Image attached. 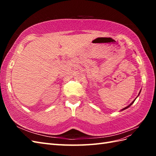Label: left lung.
<instances>
[{"mask_svg":"<svg viewBox=\"0 0 156 156\" xmlns=\"http://www.w3.org/2000/svg\"><path fill=\"white\" fill-rule=\"evenodd\" d=\"M140 92H141V90H140V93H139V94H138V96H137V97H136V98L139 97V95H140ZM136 98H135V100H133V102H131V104H129L128 106H127V107H125V108H122L121 109V111H124V110H125V109H127V108H128L129 107H131V106L132 105H133V102H135V99H136Z\"/></svg>","mask_w":156,"mask_h":156,"instance_id":"obj_1","label":"left lung"}]
</instances>
